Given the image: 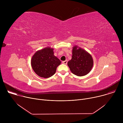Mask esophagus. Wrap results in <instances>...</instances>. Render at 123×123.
<instances>
[{
    "label": "esophagus",
    "instance_id": "34e87169",
    "mask_svg": "<svg viewBox=\"0 0 123 123\" xmlns=\"http://www.w3.org/2000/svg\"><path fill=\"white\" fill-rule=\"evenodd\" d=\"M67 63H68V61L67 60H65V61H64L62 62V63L64 64H65V65H66L67 64Z\"/></svg>",
    "mask_w": 123,
    "mask_h": 123
}]
</instances>
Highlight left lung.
Wrapping results in <instances>:
<instances>
[{"label": "left lung", "mask_w": 123, "mask_h": 123, "mask_svg": "<svg viewBox=\"0 0 123 123\" xmlns=\"http://www.w3.org/2000/svg\"><path fill=\"white\" fill-rule=\"evenodd\" d=\"M72 54V59L68 62V65L72 73L78 76L88 74L93 65L92 55L77 46L73 47Z\"/></svg>", "instance_id": "obj_1"}]
</instances>
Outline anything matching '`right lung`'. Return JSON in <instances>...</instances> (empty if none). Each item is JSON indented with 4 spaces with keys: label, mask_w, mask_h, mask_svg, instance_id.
Listing matches in <instances>:
<instances>
[{
    "label": "right lung",
    "mask_w": 123,
    "mask_h": 123,
    "mask_svg": "<svg viewBox=\"0 0 123 123\" xmlns=\"http://www.w3.org/2000/svg\"><path fill=\"white\" fill-rule=\"evenodd\" d=\"M61 61L54 55V49L47 47L37 51L31 59L34 72L41 77L47 78L54 75Z\"/></svg>",
    "instance_id": "right-lung-1"
}]
</instances>
